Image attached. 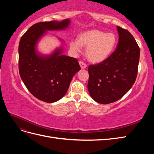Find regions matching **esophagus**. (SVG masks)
<instances>
[{
    "label": "esophagus",
    "mask_w": 154,
    "mask_h": 154,
    "mask_svg": "<svg viewBox=\"0 0 154 154\" xmlns=\"http://www.w3.org/2000/svg\"><path fill=\"white\" fill-rule=\"evenodd\" d=\"M79 63H80V66L82 69H85L87 67V64L83 62V61H80L79 62Z\"/></svg>",
    "instance_id": "34e87169"
}]
</instances>
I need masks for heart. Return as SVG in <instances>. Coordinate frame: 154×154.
<instances>
[{"instance_id":"heart-1","label":"heart","mask_w":154,"mask_h":154,"mask_svg":"<svg viewBox=\"0 0 154 154\" xmlns=\"http://www.w3.org/2000/svg\"><path fill=\"white\" fill-rule=\"evenodd\" d=\"M117 37L112 32H107L97 29L83 32L78 39L70 41V48L74 53L80 52L82 45L87 46L86 55L90 61L99 63L104 61L112 53Z\"/></svg>"}]
</instances>
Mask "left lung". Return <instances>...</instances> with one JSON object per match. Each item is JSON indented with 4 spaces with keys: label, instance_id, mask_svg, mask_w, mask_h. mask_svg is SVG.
I'll return each mask as SVG.
<instances>
[{
    "label": "left lung",
    "instance_id": "1",
    "mask_svg": "<svg viewBox=\"0 0 154 154\" xmlns=\"http://www.w3.org/2000/svg\"><path fill=\"white\" fill-rule=\"evenodd\" d=\"M119 41L109 57L88 66L87 88L92 98L101 104L119 100L136 80L140 49L130 32L118 26Z\"/></svg>",
    "mask_w": 154,
    "mask_h": 154
}]
</instances>
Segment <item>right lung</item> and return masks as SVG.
Instances as JSON below:
<instances>
[{
  "label": "right lung",
  "instance_id": "add662e5",
  "mask_svg": "<svg viewBox=\"0 0 154 154\" xmlns=\"http://www.w3.org/2000/svg\"><path fill=\"white\" fill-rule=\"evenodd\" d=\"M69 23V19L36 23L22 35L18 45V69L22 80L31 94L47 103L63 97L72 77L81 67L76 58L62 55L61 48L49 56L38 54L36 44L46 30L66 29Z\"/></svg>",
  "mask_w": 154,
  "mask_h": 154
}]
</instances>
